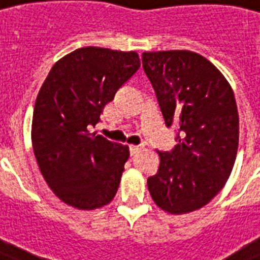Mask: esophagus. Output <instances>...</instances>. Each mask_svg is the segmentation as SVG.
<instances>
[{
  "label": "esophagus",
  "instance_id": "esophagus-1",
  "mask_svg": "<svg viewBox=\"0 0 260 260\" xmlns=\"http://www.w3.org/2000/svg\"><path fill=\"white\" fill-rule=\"evenodd\" d=\"M142 149V146H129V153H131V155H135L136 153H138V151H139V150Z\"/></svg>",
  "mask_w": 260,
  "mask_h": 260
}]
</instances>
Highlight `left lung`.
Wrapping results in <instances>:
<instances>
[{
    "label": "left lung",
    "mask_w": 260,
    "mask_h": 260,
    "mask_svg": "<svg viewBox=\"0 0 260 260\" xmlns=\"http://www.w3.org/2000/svg\"><path fill=\"white\" fill-rule=\"evenodd\" d=\"M142 63L165 126L178 145L158 151L147 179L151 199L169 213L201 208L222 190L238 147V111L232 86L205 57L190 51L145 52Z\"/></svg>",
    "instance_id": "8db88e82"
}]
</instances>
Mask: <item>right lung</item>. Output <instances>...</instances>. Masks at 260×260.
I'll list each match as a JSON object with an SVG mask.
<instances>
[{"label":"right lung","mask_w":260,"mask_h":260,"mask_svg":"<svg viewBox=\"0 0 260 260\" xmlns=\"http://www.w3.org/2000/svg\"><path fill=\"white\" fill-rule=\"evenodd\" d=\"M140 67L136 52L86 47L56 61L38 92L31 139L42 176L57 197L78 209L114 199L128 146L89 134L105 106Z\"/></svg>","instance_id":"1"}]
</instances>
